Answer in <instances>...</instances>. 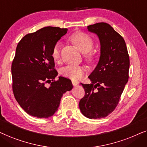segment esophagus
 I'll return each instance as SVG.
<instances>
[{"label": "esophagus", "instance_id": "1", "mask_svg": "<svg viewBox=\"0 0 147 147\" xmlns=\"http://www.w3.org/2000/svg\"><path fill=\"white\" fill-rule=\"evenodd\" d=\"M72 84H73V86H76L78 84V82H76V81H74V80H72Z\"/></svg>", "mask_w": 147, "mask_h": 147}]
</instances>
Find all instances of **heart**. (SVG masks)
Segmentation results:
<instances>
[{
  "label": "heart",
  "instance_id": "obj_1",
  "mask_svg": "<svg viewBox=\"0 0 147 147\" xmlns=\"http://www.w3.org/2000/svg\"><path fill=\"white\" fill-rule=\"evenodd\" d=\"M71 40L74 43L82 53H88L93 47V40L90 35L82 32H74L70 37ZM91 54H88L90 57ZM52 57L55 61H57L60 57V43H56L52 51ZM61 73L63 76L72 78L73 80H79L84 74V68L82 66L67 65L61 69Z\"/></svg>",
  "mask_w": 147,
  "mask_h": 147
}]
</instances>
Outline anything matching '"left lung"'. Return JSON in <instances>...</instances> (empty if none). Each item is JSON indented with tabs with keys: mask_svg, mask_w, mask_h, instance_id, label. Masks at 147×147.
Wrapping results in <instances>:
<instances>
[{
	"mask_svg": "<svg viewBox=\"0 0 147 147\" xmlns=\"http://www.w3.org/2000/svg\"><path fill=\"white\" fill-rule=\"evenodd\" d=\"M98 36L100 56L88 76L91 84H82L85 94L79 102L82 114L88 119L106 117L117 107L129 79V56L124 38L110 24L98 22L87 26Z\"/></svg>",
	"mask_w": 147,
	"mask_h": 147,
	"instance_id": "1",
	"label": "left lung"
}]
</instances>
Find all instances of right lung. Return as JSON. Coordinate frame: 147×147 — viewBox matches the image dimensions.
<instances>
[{"mask_svg": "<svg viewBox=\"0 0 147 147\" xmlns=\"http://www.w3.org/2000/svg\"><path fill=\"white\" fill-rule=\"evenodd\" d=\"M67 30L47 26L25 35L16 47L11 67L12 90L20 106L32 117L53 116L63 94L73 87L69 78L59 76L55 80L58 73L52 57L54 46ZM49 82L51 86L47 88Z\"/></svg>", "mask_w": 147, "mask_h": 147, "instance_id": "obj_1", "label": "right lung"}]
</instances>
